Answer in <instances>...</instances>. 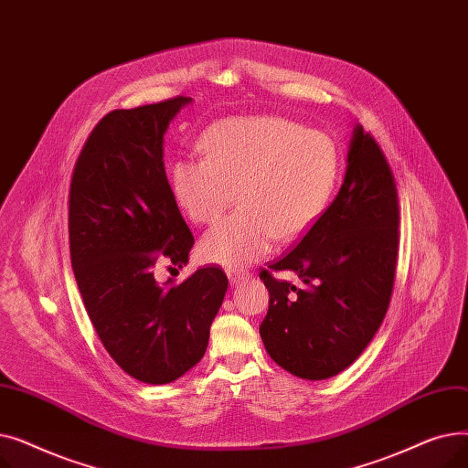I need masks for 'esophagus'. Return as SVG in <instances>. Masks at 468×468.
I'll use <instances>...</instances> for the list:
<instances>
[{
    "label": "esophagus",
    "mask_w": 468,
    "mask_h": 468,
    "mask_svg": "<svg viewBox=\"0 0 468 468\" xmlns=\"http://www.w3.org/2000/svg\"><path fill=\"white\" fill-rule=\"evenodd\" d=\"M228 277H229L231 284H239V282H242V281L250 279V273H249V271H239V269H229Z\"/></svg>",
    "instance_id": "obj_1"
}]
</instances>
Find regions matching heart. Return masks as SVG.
Here are the masks:
<instances>
[{"label": "heart", "mask_w": 468, "mask_h": 468, "mask_svg": "<svg viewBox=\"0 0 468 468\" xmlns=\"http://www.w3.org/2000/svg\"><path fill=\"white\" fill-rule=\"evenodd\" d=\"M205 157L170 166L176 201L195 224H214L235 199L240 210L201 240L207 261L242 267L271 250L275 239L302 237L323 214L337 178L334 140L282 117H228L201 138Z\"/></svg>", "instance_id": "b5f03b06"}]
</instances>
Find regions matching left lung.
Returning <instances> with one entry per match:
<instances>
[{"instance_id":"1","label":"left lung","mask_w":468,"mask_h":468,"mask_svg":"<svg viewBox=\"0 0 468 468\" xmlns=\"http://www.w3.org/2000/svg\"><path fill=\"white\" fill-rule=\"evenodd\" d=\"M399 224L395 176L376 138L356 125L335 199L296 249L260 271L269 290L260 335L286 372L328 379L367 347L395 286ZM273 271H293L304 286L279 282Z\"/></svg>"}]
</instances>
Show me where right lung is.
<instances>
[{"label":"right lung","instance_id":"1","mask_svg":"<svg viewBox=\"0 0 468 468\" xmlns=\"http://www.w3.org/2000/svg\"><path fill=\"white\" fill-rule=\"evenodd\" d=\"M189 102L176 96L104 115L69 184V256L87 314L121 370L150 385L203 358L228 290L214 265L178 286L154 277L157 265H186L195 242L163 163V134Z\"/></svg>","mask_w":468,"mask_h":468}]
</instances>
